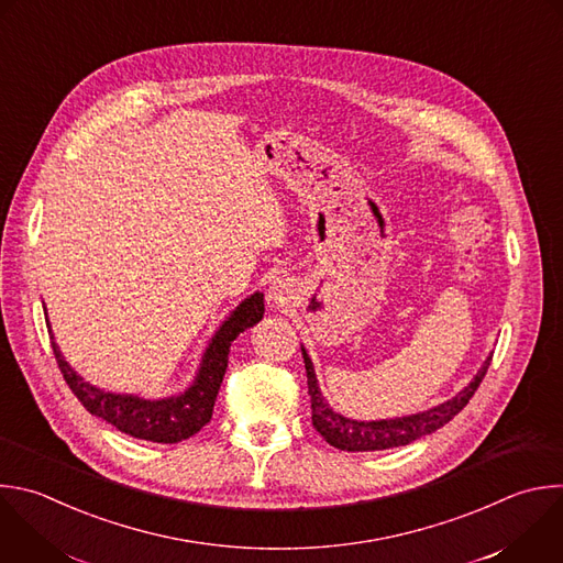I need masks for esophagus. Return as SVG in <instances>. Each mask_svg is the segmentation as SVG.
Wrapping results in <instances>:
<instances>
[{"label": "esophagus", "mask_w": 563, "mask_h": 563, "mask_svg": "<svg viewBox=\"0 0 563 563\" xmlns=\"http://www.w3.org/2000/svg\"><path fill=\"white\" fill-rule=\"evenodd\" d=\"M285 294H287L285 285H280V283H278V285H274V287H272V296H269V298L278 305V302H285Z\"/></svg>", "instance_id": "obj_1"}]
</instances>
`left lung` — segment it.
<instances>
[{
	"label": "left lung",
	"instance_id": "1",
	"mask_svg": "<svg viewBox=\"0 0 563 563\" xmlns=\"http://www.w3.org/2000/svg\"><path fill=\"white\" fill-rule=\"evenodd\" d=\"M302 357H305V368H307V387H309V396H311L313 429L331 446H335L340 451L355 453V451H385V449L405 446V444H411V442L442 429L446 422H451L468 405V400L473 398V394L477 391L479 383L486 376L493 355H488L484 360L482 368L477 371V376L455 398H451V400H446V402H442V405H438L429 411H422V413L394 418V420H371V422L351 420V418H344V416L335 413L320 394V387H318V380H316V371H313L311 357L307 355L305 346H302Z\"/></svg>",
	"mask_w": 563,
	"mask_h": 563
}]
</instances>
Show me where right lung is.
<instances>
[{
  "instance_id": "obj_1",
  "label": "right lung",
  "mask_w": 563,
  "mask_h": 563,
  "mask_svg": "<svg viewBox=\"0 0 563 563\" xmlns=\"http://www.w3.org/2000/svg\"><path fill=\"white\" fill-rule=\"evenodd\" d=\"M263 313H265V300L261 291L245 298L232 311V316L219 327L212 342L208 344L195 383L180 396L161 398V400L110 394L92 387L64 360L55 342V335L51 331V322H48V333H51V344H53L57 364L64 373V380L73 389L77 400L86 407V411H90L92 416L106 420L108 424L117 427L121 433L132 435L136 440L176 444L180 440L192 438L212 420L214 402H217L225 368H228V360H230V346L236 340V335L254 327L263 318Z\"/></svg>"
}]
</instances>
